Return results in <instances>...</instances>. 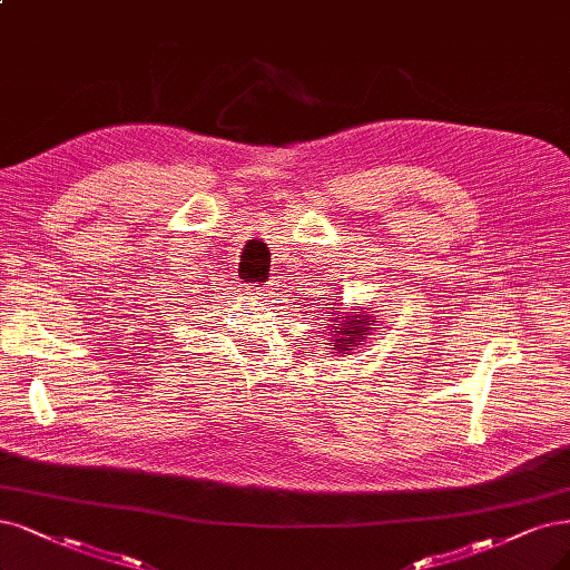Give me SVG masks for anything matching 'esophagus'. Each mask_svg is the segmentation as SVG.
I'll use <instances>...</instances> for the list:
<instances>
[{"mask_svg":"<svg viewBox=\"0 0 570 570\" xmlns=\"http://www.w3.org/2000/svg\"><path fill=\"white\" fill-rule=\"evenodd\" d=\"M273 283H266V285H262V287H257L254 289V297H257L259 302H271V297H273Z\"/></svg>","mask_w":570,"mask_h":570,"instance_id":"1","label":"esophagus"}]
</instances>
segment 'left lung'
<instances>
[{
  "label": "left lung",
  "mask_w": 570,
  "mask_h": 570,
  "mask_svg": "<svg viewBox=\"0 0 570 570\" xmlns=\"http://www.w3.org/2000/svg\"><path fill=\"white\" fill-rule=\"evenodd\" d=\"M332 308V306H330ZM380 323L375 313H372L370 308H363V306H353L348 313H344V316H335L332 318V325H330V353H340V356H344V353H351L358 351L361 344H365L372 335V325Z\"/></svg>",
  "instance_id": "obj_1"
}]
</instances>
